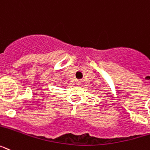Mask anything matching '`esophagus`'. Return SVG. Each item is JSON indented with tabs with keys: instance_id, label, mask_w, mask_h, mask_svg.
<instances>
[{
	"instance_id": "1",
	"label": "esophagus",
	"mask_w": 150,
	"mask_h": 150,
	"mask_svg": "<svg viewBox=\"0 0 150 150\" xmlns=\"http://www.w3.org/2000/svg\"><path fill=\"white\" fill-rule=\"evenodd\" d=\"M81 83L82 82L80 81V80H76V84H77V85H80V84H81Z\"/></svg>"
}]
</instances>
